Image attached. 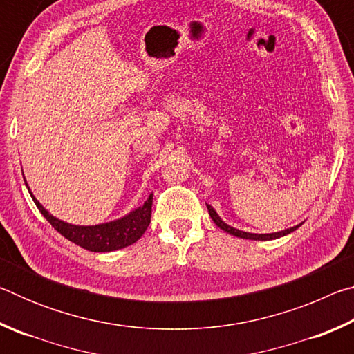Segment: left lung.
<instances>
[{"instance_id":"1","label":"left lung","mask_w":354,"mask_h":354,"mask_svg":"<svg viewBox=\"0 0 354 354\" xmlns=\"http://www.w3.org/2000/svg\"><path fill=\"white\" fill-rule=\"evenodd\" d=\"M206 206H207L209 215H211V218L214 220V223L217 225L220 230L230 232L231 236H236V237H241V239H250V241H273V239H279V237H284L287 234H290V232L297 231L298 227L303 225V223H299L297 226L287 227V230H284V231L270 232V234H254V232H245V231H241V230H236V227H232V226H230L227 223H225V221L218 217V214L215 212V209L211 205H206Z\"/></svg>"}]
</instances>
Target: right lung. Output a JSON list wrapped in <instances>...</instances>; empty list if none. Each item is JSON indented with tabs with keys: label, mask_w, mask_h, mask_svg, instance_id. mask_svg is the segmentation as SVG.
Instances as JSON below:
<instances>
[{
	"label": "right lung",
	"mask_w": 354,
	"mask_h": 354,
	"mask_svg": "<svg viewBox=\"0 0 354 354\" xmlns=\"http://www.w3.org/2000/svg\"><path fill=\"white\" fill-rule=\"evenodd\" d=\"M26 187L32 196L35 206L39 207L41 215L50 221V225L55 227L57 232H61V234L65 239H68L70 242L80 245V247L88 251H95V253H109V251L122 250L124 247H129V245L136 243L142 237L143 232L147 231L149 221H151L153 194L148 196V200L143 203L142 206L133 209V211L122 218L107 221V223L81 226L71 225L67 223V221L56 218L55 215H51L40 205L39 200L32 195V192L29 189L28 184Z\"/></svg>",
	"instance_id": "1"
}]
</instances>
